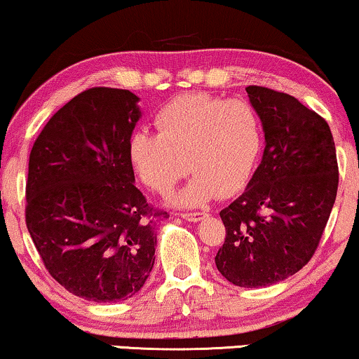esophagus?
I'll use <instances>...</instances> for the list:
<instances>
[{"label": "esophagus", "mask_w": 359, "mask_h": 359, "mask_svg": "<svg viewBox=\"0 0 359 359\" xmlns=\"http://www.w3.org/2000/svg\"><path fill=\"white\" fill-rule=\"evenodd\" d=\"M181 217L188 222H201L205 217V214L204 212H186V214H181Z\"/></svg>", "instance_id": "34e87169"}]
</instances>
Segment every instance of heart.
Wrapping results in <instances>:
<instances>
[{
    "label": "heart",
    "instance_id": "obj_1",
    "mask_svg": "<svg viewBox=\"0 0 359 359\" xmlns=\"http://www.w3.org/2000/svg\"><path fill=\"white\" fill-rule=\"evenodd\" d=\"M155 128L157 134H133L129 160L142 183L162 196L189 168V181L173 197L183 207L204 205L217 191L226 196L240 189L264 144L262 119L251 103L205 92L165 103L155 115Z\"/></svg>",
    "mask_w": 359,
    "mask_h": 359
}]
</instances>
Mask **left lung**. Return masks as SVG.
<instances>
[{
    "label": "left lung",
    "mask_w": 359,
    "mask_h": 359,
    "mask_svg": "<svg viewBox=\"0 0 359 359\" xmlns=\"http://www.w3.org/2000/svg\"><path fill=\"white\" fill-rule=\"evenodd\" d=\"M266 149L246 189L220 212L226 228L215 266L228 282L261 288L311 261L339 188L335 142L324 118L298 98L246 87Z\"/></svg>",
    "instance_id": "8db88e82"
}]
</instances>
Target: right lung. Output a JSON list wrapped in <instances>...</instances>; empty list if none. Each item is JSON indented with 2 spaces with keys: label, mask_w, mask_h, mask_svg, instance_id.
Here are the masks:
<instances>
[{
  "label": "right lung",
  "mask_w": 359,
  "mask_h": 359,
  "mask_svg": "<svg viewBox=\"0 0 359 359\" xmlns=\"http://www.w3.org/2000/svg\"><path fill=\"white\" fill-rule=\"evenodd\" d=\"M137 103L129 90H84L50 118L30 150L27 230L51 277L95 303L144 287L155 262L154 220L167 217L134 186Z\"/></svg>",
  "instance_id": "right-lung-1"
}]
</instances>
